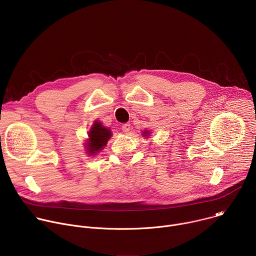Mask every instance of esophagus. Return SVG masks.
<instances>
[{"label":"esophagus","mask_w":256,"mask_h":256,"mask_svg":"<svg viewBox=\"0 0 256 256\" xmlns=\"http://www.w3.org/2000/svg\"><path fill=\"white\" fill-rule=\"evenodd\" d=\"M122 130L124 134H128L130 132V124H124L122 126Z\"/></svg>","instance_id":"esophagus-1"}]
</instances>
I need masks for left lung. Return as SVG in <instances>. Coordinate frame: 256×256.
Segmentation results:
<instances>
[{
  "label": "left lung",
  "mask_w": 256,
  "mask_h": 256,
  "mask_svg": "<svg viewBox=\"0 0 256 256\" xmlns=\"http://www.w3.org/2000/svg\"><path fill=\"white\" fill-rule=\"evenodd\" d=\"M144 134H146V136H147V134H149V132H144Z\"/></svg>",
  "instance_id": "obj_1"
}]
</instances>
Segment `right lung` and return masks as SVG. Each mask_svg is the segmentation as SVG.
Returning <instances> with one entry per match:
<instances>
[{
	"mask_svg": "<svg viewBox=\"0 0 256 256\" xmlns=\"http://www.w3.org/2000/svg\"><path fill=\"white\" fill-rule=\"evenodd\" d=\"M110 136V130L102 126L100 122H95L89 132V142L87 144L88 153L90 155H93L102 150Z\"/></svg>",
	"mask_w": 256,
	"mask_h": 256,
	"instance_id": "1",
	"label": "right lung"
}]
</instances>
